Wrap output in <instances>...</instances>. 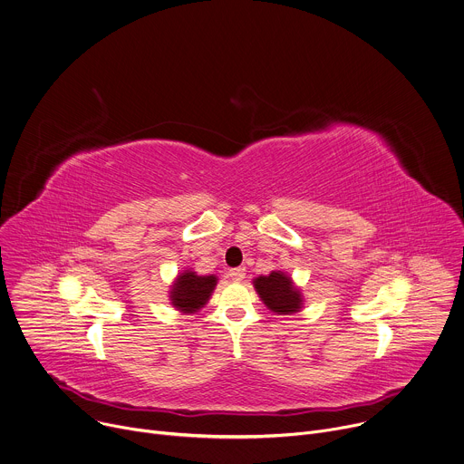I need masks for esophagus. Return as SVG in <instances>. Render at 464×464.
Here are the masks:
<instances>
[{"label": "esophagus", "instance_id": "34e87169", "mask_svg": "<svg viewBox=\"0 0 464 464\" xmlns=\"http://www.w3.org/2000/svg\"><path fill=\"white\" fill-rule=\"evenodd\" d=\"M229 276H231V280H235V282H240V280L246 276V269H244V267H235V269H229Z\"/></svg>", "mask_w": 464, "mask_h": 464}]
</instances>
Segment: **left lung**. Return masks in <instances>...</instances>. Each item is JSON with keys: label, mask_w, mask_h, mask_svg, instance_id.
Here are the masks:
<instances>
[{"label": "left lung", "mask_w": 464, "mask_h": 464, "mask_svg": "<svg viewBox=\"0 0 464 464\" xmlns=\"http://www.w3.org/2000/svg\"><path fill=\"white\" fill-rule=\"evenodd\" d=\"M255 287L271 312L278 315H287L300 310V293L293 285L291 278L285 276L282 271H273L267 276L255 278Z\"/></svg>", "instance_id": "obj_1"}]
</instances>
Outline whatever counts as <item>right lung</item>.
<instances>
[{
    "label": "right lung",
    "mask_w": 464,
    "mask_h": 464,
    "mask_svg": "<svg viewBox=\"0 0 464 464\" xmlns=\"http://www.w3.org/2000/svg\"><path fill=\"white\" fill-rule=\"evenodd\" d=\"M217 285V276H200L193 271L182 273L171 291L173 305L184 314H193L202 307Z\"/></svg>",
    "instance_id": "right-lung-1"
}]
</instances>
